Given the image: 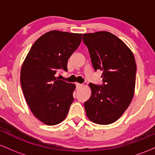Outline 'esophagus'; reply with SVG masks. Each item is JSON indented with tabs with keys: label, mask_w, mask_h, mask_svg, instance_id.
Wrapping results in <instances>:
<instances>
[{
	"label": "esophagus",
	"mask_w": 155,
	"mask_h": 155,
	"mask_svg": "<svg viewBox=\"0 0 155 155\" xmlns=\"http://www.w3.org/2000/svg\"><path fill=\"white\" fill-rule=\"evenodd\" d=\"M81 87H82V84H81L76 83V87H77L78 89H79V88H81Z\"/></svg>",
	"instance_id": "obj_1"
}]
</instances>
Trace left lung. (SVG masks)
Segmentation results:
<instances>
[{
	"mask_svg": "<svg viewBox=\"0 0 155 155\" xmlns=\"http://www.w3.org/2000/svg\"><path fill=\"white\" fill-rule=\"evenodd\" d=\"M95 71L101 70L103 85L90 83L92 94L84 103L88 119L98 124L114 123L132 101L136 86V64L130 48L107 31L83 34Z\"/></svg>",
	"mask_w": 155,
	"mask_h": 155,
	"instance_id": "obj_1",
	"label": "left lung"
}]
</instances>
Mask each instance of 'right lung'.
<instances>
[{"mask_svg":"<svg viewBox=\"0 0 155 155\" xmlns=\"http://www.w3.org/2000/svg\"><path fill=\"white\" fill-rule=\"evenodd\" d=\"M81 35L47 32L35 41L23 62L20 82L26 102L33 115L47 125L63 122L74 101L76 85L56 74L68 71V60L80 45Z\"/></svg>","mask_w":155,"mask_h":155,"instance_id":"right-lung-1","label":"right lung"}]
</instances>
